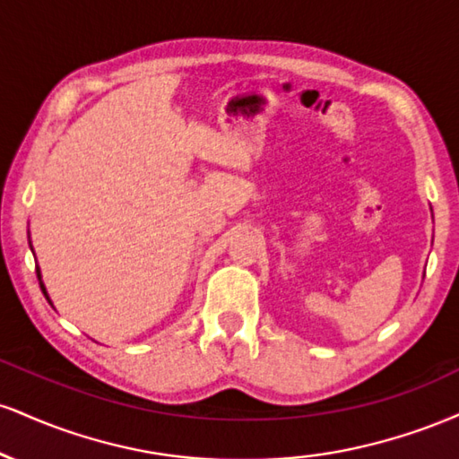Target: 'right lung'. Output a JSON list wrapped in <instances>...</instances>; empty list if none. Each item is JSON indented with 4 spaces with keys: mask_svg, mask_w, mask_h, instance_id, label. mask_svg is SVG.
Listing matches in <instances>:
<instances>
[{
    "mask_svg": "<svg viewBox=\"0 0 459 459\" xmlns=\"http://www.w3.org/2000/svg\"><path fill=\"white\" fill-rule=\"evenodd\" d=\"M40 287H43V284H40ZM43 291H45V287H43Z\"/></svg>",
    "mask_w": 459,
    "mask_h": 459,
    "instance_id": "add662e5",
    "label": "right lung"
}]
</instances>
